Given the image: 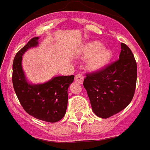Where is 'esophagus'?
<instances>
[{
	"label": "esophagus",
	"mask_w": 150,
	"mask_h": 150,
	"mask_svg": "<svg viewBox=\"0 0 150 150\" xmlns=\"http://www.w3.org/2000/svg\"><path fill=\"white\" fill-rule=\"evenodd\" d=\"M75 81L77 82L78 83H83V76L81 75V74H76V76H75Z\"/></svg>",
	"instance_id": "34e87169"
}]
</instances>
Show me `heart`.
<instances>
[{"instance_id": "heart-1", "label": "heart", "mask_w": 150, "mask_h": 150, "mask_svg": "<svg viewBox=\"0 0 150 150\" xmlns=\"http://www.w3.org/2000/svg\"><path fill=\"white\" fill-rule=\"evenodd\" d=\"M113 52L110 49L104 48L99 41H91L83 46L81 51L83 59H89L87 67L90 71H98L104 68L111 61Z\"/></svg>"}]
</instances>
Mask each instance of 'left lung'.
I'll use <instances>...</instances> for the list:
<instances>
[{
	"mask_svg": "<svg viewBox=\"0 0 150 150\" xmlns=\"http://www.w3.org/2000/svg\"><path fill=\"white\" fill-rule=\"evenodd\" d=\"M119 59L98 72L87 74L83 82L92 110L103 119L124 110L134 94L137 63L132 50L125 43H121Z\"/></svg>",
	"mask_w": 150,
	"mask_h": 150,
	"instance_id": "obj_1",
	"label": "left lung"
}]
</instances>
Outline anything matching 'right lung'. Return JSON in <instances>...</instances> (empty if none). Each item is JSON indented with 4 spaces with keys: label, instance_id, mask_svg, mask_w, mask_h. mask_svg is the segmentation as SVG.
Returning a JSON list of instances; mask_svg holds the SVG:
<instances>
[{
    "label": "right lung",
    "instance_id": "obj_1",
    "mask_svg": "<svg viewBox=\"0 0 150 150\" xmlns=\"http://www.w3.org/2000/svg\"><path fill=\"white\" fill-rule=\"evenodd\" d=\"M38 37L32 38L16 55L13 64V88L21 105L29 115L42 121L56 122L65 115L67 89L74 76H54L40 84L28 81L22 69V55L29 49L38 46Z\"/></svg>",
    "mask_w": 150,
    "mask_h": 150
}]
</instances>
